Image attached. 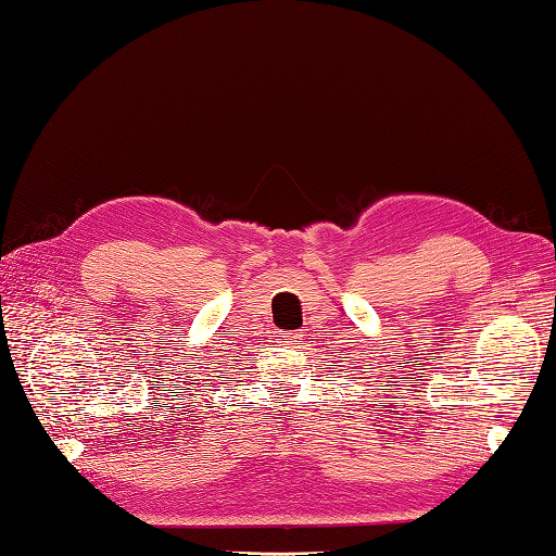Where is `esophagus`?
I'll list each match as a JSON object with an SVG mask.
<instances>
[{"instance_id":"1","label":"esophagus","mask_w":556,"mask_h":556,"mask_svg":"<svg viewBox=\"0 0 556 556\" xmlns=\"http://www.w3.org/2000/svg\"><path fill=\"white\" fill-rule=\"evenodd\" d=\"M298 341H300V333H294V331H280V333H278V343L294 345Z\"/></svg>"}]
</instances>
